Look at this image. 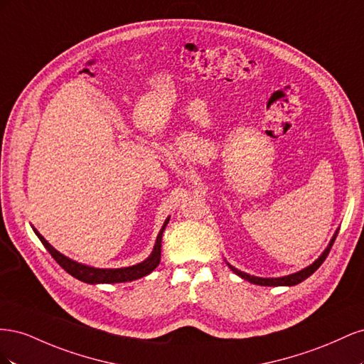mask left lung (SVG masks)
I'll list each match as a JSON object with an SVG mask.
<instances>
[{
    "label": "left lung",
    "mask_w": 364,
    "mask_h": 364,
    "mask_svg": "<svg viewBox=\"0 0 364 364\" xmlns=\"http://www.w3.org/2000/svg\"><path fill=\"white\" fill-rule=\"evenodd\" d=\"M337 234H338V229L334 232V235H333L331 241H329V243H328L326 249L321 253V257H318L313 264H310V266L302 269V270H299V272L287 274V277H279V278H259V277H253V274H249V273H245V272H241V270L235 269L234 266H230V264H229L228 261H226V264H228V267H229L230 270H232L235 274H238L240 278H243V279H246V281H249V282H252V284L264 285V287H281V285H284V287H291V285H297L299 282L305 281L308 277H311V274H313L318 267L322 266V262L326 259L329 250H331V247H333V245H334Z\"/></svg>",
    "instance_id": "obj_1"
}]
</instances>
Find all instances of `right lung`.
<instances>
[{
  "instance_id": "right-lung-1",
  "label": "right lung",
  "mask_w": 364,
  "mask_h": 364,
  "mask_svg": "<svg viewBox=\"0 0 364 364\" xmlns=\"http://www.w3.org/2000/svg\"><path fill=\"white\" fill-rule=\"evenodd\" d=\"M168 220H170V217H167V220L164 222L150 255L144 261L134 264V266L119 267V269H98V267L86 266V264H82V262H77L68 257H65L63 253H60L59 250L54 249L48 243V241L38 232L36 228H33V226L31 228H33V230H35L38 238L41 240V243L46 246V249L51 253V257L56 259L59 266L65 272H68L71 277H74L75 279H79L82 282H86V284H115V282H129V281L139 279L142 277H146V274L151 273L159 266L162 234H164L165 228H167V225H168Z\"/></svg>"
}]
</instances>
